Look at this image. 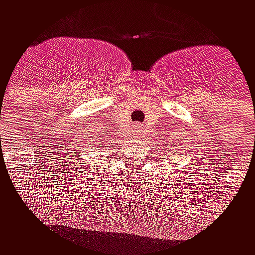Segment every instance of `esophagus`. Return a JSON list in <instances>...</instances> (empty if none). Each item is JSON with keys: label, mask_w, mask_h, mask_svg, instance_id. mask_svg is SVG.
Returning a JSON list of instances; mask_svg holds the SVG:
<instances>
[{"label": "esophagus", "mask_w": 255, "mask_h": 255, "mask_svg": "<svg viewBox=\"0 0 255 255\" xmlns=\"http://www.w3.org/2000/svg\"><path fill=\"white\" fill-rule=\"evenodd\" d=\"M136 132H138V130H136Z\"/></svg>", "instance_id": "esophagus-1"}]
</instances>
